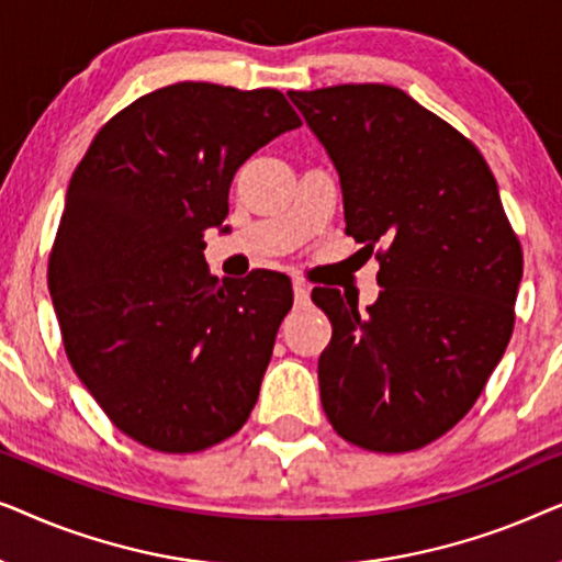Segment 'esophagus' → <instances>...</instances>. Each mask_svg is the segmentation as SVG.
I'll use <instances>...</instances> for the list:
<instances>
[{"label": "esophagus", "instance_id": "obj_1", "mask_svg": "<svg viewBox=\"0 0 562 562\" xmlns=\"http://www.w3.org/2000/svg\"><path fill=\"white\" fill-rule=\"evenodd\" d=\"M291 286H294L296 304H306V302H310V286H306V283H304L302 279H294V283H291Z\"/></svg>", "mask_w": 562, "mask_h": 562}]
</instances>
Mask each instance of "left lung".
Wrapping results in <instances>:
<instances>
[{"instance_id": "left-lung-1", "label": "left lung", "mask_w": 562, "mask_h": 562, "mask_svg": "<svg viewBox=\"0 0 562 562\" xmlns=\"http://www.w3.org/2000/svg\"><path fill=\"white\" fill-rule=\"evenodd\" d=\"M340 173L345 233L379 258L381 294L333 322L319 356L329 425L373 452L435 442L471 412L514 329L521 245L494 173L456 127L386 83L289 91Z\"/></svg>"}]
</instances>
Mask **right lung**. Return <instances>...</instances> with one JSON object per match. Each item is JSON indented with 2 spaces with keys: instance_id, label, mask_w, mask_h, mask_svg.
I'll return each instance as SVG.
<instances>
[{
  "instance_id": "add662e5",
  "label": "right lung",
  "mask_w": 562,
  "mask_h": 562,
  "mask_svg": "<svg viewBox=\"0 0 562 562\" xmlns=\"http://www.w3.org/2000/svg\"><path fill=\"white\" fill-rule=\"evenodd\" d=\"M302 125L279 89L181 81L91 140L66 191L48 289L71 360L112 425L158 452L233 437L294 304L281 273L217 281L204 229L258 148Z\"/></svg>"
}]
</instances>
